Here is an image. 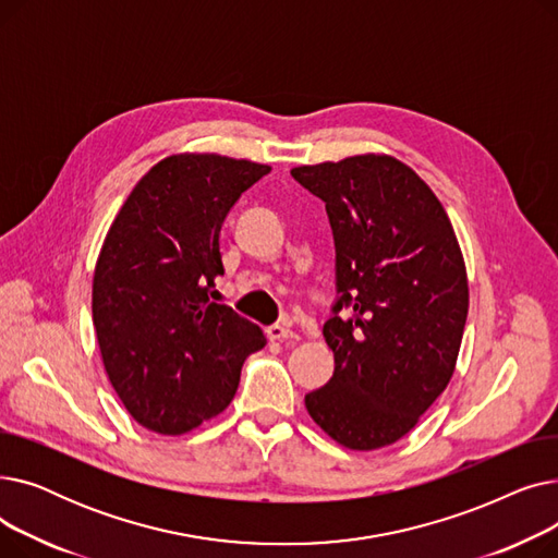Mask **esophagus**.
Here are the masks:
<instances>
[{"mask_svg":"<svg viewBox=\"0 0 558 558\" xmlns=\"http://www.w3.org/2000/svg\"><path fill=\"white\" fill-rule=\"evenodd\" d=\"M267 335H269L271 341H291V339H299V332L291 330L287 324H276V326H271V328L267 330Z\"/></svg>","mask_w":558,"mask_h":558,"instance_id":"obj_1","label":"esophagus"}]
</instances>
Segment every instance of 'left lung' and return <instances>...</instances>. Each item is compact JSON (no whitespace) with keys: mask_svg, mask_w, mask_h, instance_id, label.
I'll return each mask as SVG.
<instances>
[{"mask_svg":"<svg viewBox=\"0 0 558 558\" xmlns=\"http://www.w3.org/2000/svg\"><path fill=\"white\" fill-rule=\"evenodd\" d=\"M291 175L326 203L337 251L339 299L324 326L335 373L305 407L343 448L391 446L457 366L468 278L454 228L429 185L393 156L301 165Z\"/></svg>","mask_w":558,"mask_h":558,"instance_id":"left-lung-1","label":"left lung"}]
</instances>
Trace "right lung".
<instances>
[{
    "label": "right lung",
    "instance_id": "add662e5",
    "mask_svg": "<svg viewBox=\"0 0 558 558\" xmlns=\"http://www.w3.org/2000/svg\"><path fill=\"white\" fill-rule=\"evenodd\" d=\"M269 165L219 154H175L146 171L117 213L93 280L104 368L126 412L175 436L230 404L259 326L213 303L223 274L219 232Z\"/></svg>",
    "mask_w": 558,
    "mask_h": 558
}]
</instances>
